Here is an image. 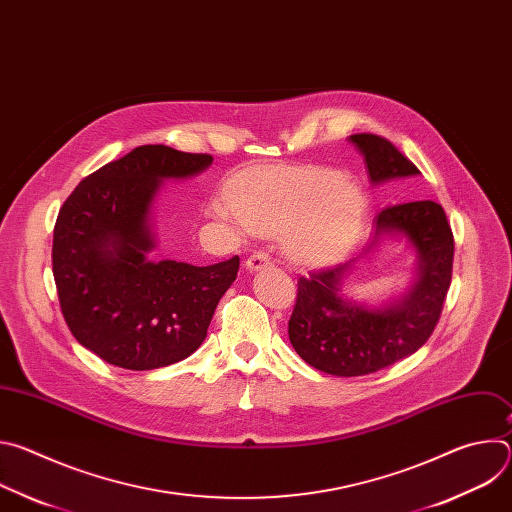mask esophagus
Wrapping results in <instances>:
<instances>
[{"label":"esophagus","mask_w":512,"mask_h":512,"mask_svg":"<svg viewBox=\"0 0 512 512\" xmlns=\"http://www.w3.org/2000/svg\"><path fill=\"white\" fill-rule=\"evenodd\" d=\"M267 265H271V257H269L267 253H261V251L249 255L247 261H245V267H247L249 271H257V269H263V267H267Z\"/></svg>","instance_id":"esophagus-1"}]
</instances>
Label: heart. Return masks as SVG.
<instances>
[{
	"mask_svg": "<svg viewBox=\"0 0 512 512\" xmlns=\"http://www.w3.org/2000/svg\"><path fill=\"white\" fill-rule=\"evenodd\" d=\"M214 214L239 231H283L285 255L304 267L338 259L360 229L364 198L342 186L334 172H263L251 178L239 198L225 194Z\"/></svg>",
	"mask_w": 512,
	"mask_h": 512,
	"instance_id": "heart-1",
	"label": "heart"
}]
</instances>
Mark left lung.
I'll return each instance as SVG.
<instances>
[{
  "label": "left lung",
  "mask_w": 512,
  "mask_h": 512,
  "mask_svg": "<svg viewBox=\"0 0 512 512\" xmlns=\"http://www.w3.org/2000/svg\"><path fill=\"white\" fill-rule=\"evenodd\" d=\"M348 139L362 154L373 184L419 174L381 135L356 133ZM397 235L415 249L417 271L405 294L385 306L373 308L342 294V279L354 259L298 279L287 334L291 346L314 369L336 377L369 375L413 354L431 336L452 283L454 235L444 208L433 200L383 208L375 216L369 249L383 237Z\"/></svg>",
  "instance_id": "1"
}]
</instances>
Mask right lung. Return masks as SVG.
<instances>
[{
	"instance_id": "add662e5",
	"label": "right lung",
	"mask_w": 512,
	"mask_h": 512,
	"mask_svg": "<svg viewBox=\"0 0 512 512\" xmlns=\"http://www.w3.org/2000/svg\"><path fill=\"white\" fill-rule=\"evenodd\" d=\"M210 164L208 154L139 145L87 176L58 212L52 273L62 316L79 344L115 367L152 371L190 356L237 279V255L206 267L150 257L162 180Z\"/></svg>"
}]
</instances>
